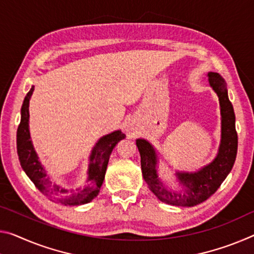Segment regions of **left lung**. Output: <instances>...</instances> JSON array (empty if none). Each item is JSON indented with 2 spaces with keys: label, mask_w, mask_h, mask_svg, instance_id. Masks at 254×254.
I'll list each match as a JSON object with an SVG mask.
<instances>
[{
  "label": "left lung",
  "mask_w": 254,
  "mask_h": 254,
  "mask_svg": "<svg viewBox=\"0 0 254 254\" xmlns=\"http://www.w3.org/2000/svg\"><path fill=\"white\" fill-rule=\"evenodd\" d=\"M210 87L219 98L221 115V139L218 154L210 164L194 173L176 172V178L182 185L181 191H172L165 187L157 172L156 149L144 139H136V147L141 157L143 180L149 190L162 202L178 207H193L211 196L227 178L234 166L237 154V133L235 128V113L229 102L226 82L216 72H209Z\"/></svg>",
  "instance_id": "obj_1"
}]
</instances>
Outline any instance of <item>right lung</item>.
Instances as JSON below:
<instances>
[{"label":"right lung","instance_id":"right-lung-1","mask_svg":"<svg viewBox=\"0 0 254 254\" xmlns=\"http://www.w3.org/2000/svg\"><path fill=\"white\" fill-rule=\"evenodd\" d=\"M34 91V86L28 92L21 107V120L17 131V151L22 170L35 187L52 201L64 206H79L90 202L98 195L105 179L108 159L113 149L118 142L126 138L122 131L118 130L100 138L92 148L89 157V166L87 172V181L83 188L66 189L52 182L45 170L38 160L29 132V100Z\"/></svg>","mask_w":254,"mask_h":254}]
</instances>
